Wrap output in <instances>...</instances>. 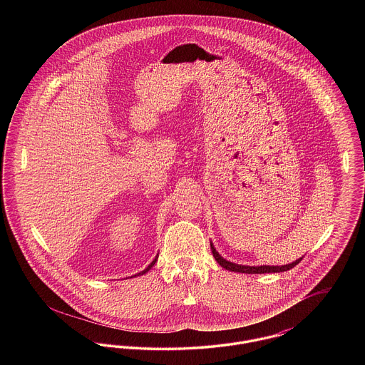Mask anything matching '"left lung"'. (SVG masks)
<instances>
[{
    "label": "left lung",
    "mask_w": 365,
    "mask_h": 365,
    "mask_svg": "<svg viewBox=\"0 0 365 365\" xmlns=\"http://www.w3.org/2000/svg\"><path fill=\"white\" fill-rule=\"evenodd\" d=\"M210 249H212V255L215 257V260L217 261V264L220 267H223L227 271H231V272H240V274H271V272H284V271H289L292 268H294L295 265L302 260L298 259V260L293 261L290 264H286V265H242V264H235V262H231V261L223 259L219 252L215 249L213 243L210 242Z\"/></svg>",
    "instance_id": "obj_1"
}]
</instances>
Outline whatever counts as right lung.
I'll use <instances>...</instances> for the list:
<instances>
[{"label": "right lung", "mask_w": 365, "mask_h": 365, "mask_svg": "<svg viewBox=\"0 0 365 365\" xmlns=\"http://www.w3.org/2000/svg\"><path fill=\"white\" fill-rule=\"evenodd\" d=\"M157 259H158V255H157L156 257L153 259V261H152V262H150V264H149V265H148V267H146L143 271H140L139 274L134 275V277H139V275H143V274H146V272H148V271H149V269H150V268H152V267L156 264Z\"/></svg>", "instance_id": "right-lung-1"}]
</instances>
